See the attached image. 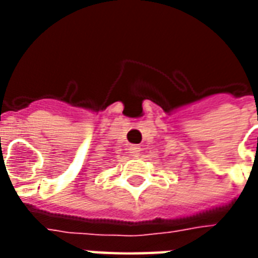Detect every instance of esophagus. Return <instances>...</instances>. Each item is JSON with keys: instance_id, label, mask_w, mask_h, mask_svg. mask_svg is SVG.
I'll use <instances>...</instances> for the list:
<instances>
[{"instance_id": "obj_1", "label": "esophagus", "mask_w": 258, "mask_h": 258, "mask_svg": "<svg viewBox=\"0 0 258 258\" xmlns=\"http://www.w3.org/2000/svg\"><path fill=\"white\" fill-rule=\"evenodd\" d=\"M141 151H142V149H141L140 145H131V146H130V153H131V156L138 157V156H140Z\"/></svg>"}]
</instances>
